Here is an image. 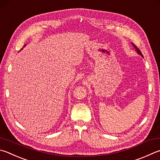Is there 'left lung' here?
I'll return each mask as SVG.
<instances>
[{"label":"left lung","mask_w":160,"mask_h":160,"mask_svg":"<svg viewBox=\"0 0 160 160\" xmlns=\"http://www.w3.org/2000/svg\"><path fill=\"white\" fill-rule=\"evenodd\" d=\"M133 47H134V48H136V51H137L138 53L139 54H140V55H141L142 57H143V54H142V53H141V52L140 51V50H139V49H138L137 47H136V46L134 44H133Z\"/></svg>","instance_id":"obj_1"}]
</instances>
